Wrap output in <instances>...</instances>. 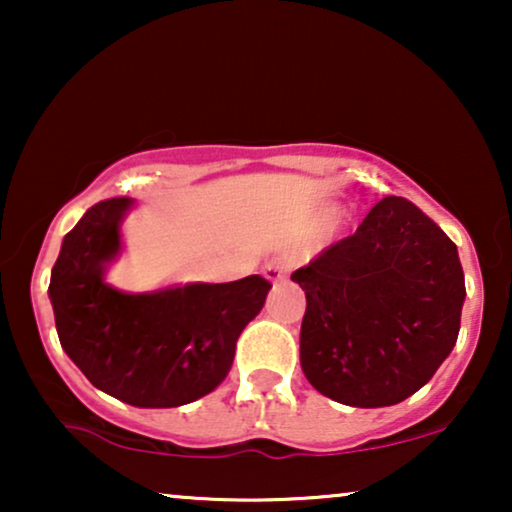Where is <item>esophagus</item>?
<instances>
[{
	"mask_svg": "<svg viewBox=\"0 0 512 512\" xmlns=\"http://www.w3.org/2000/svg\"><path fill=\"white\" fill-rule=\"evenodd\" d=\"M263 277L268 279L270 284H277V282H284L286 279V268L282 261H270L268 265L263 268Z\"/></svg>",
	"mask_w": 512,
	"mask_h": 512,
	"instance_id": "esophagus-1",
	"label": "esophagus"
}]
</instances>
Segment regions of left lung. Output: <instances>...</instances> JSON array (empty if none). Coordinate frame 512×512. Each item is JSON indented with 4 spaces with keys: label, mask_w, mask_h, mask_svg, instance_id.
<instances>
[{
    "label": "left lung",
    "mask_w": 512,
    "mask_h": 512,
    "mask_svg": "<svg viewBox=\"0 0 512 512\" xmlns=\"http://www.w3.org/2000/svg\"><path fill=\"white\" fill-rule=\"evenodd\" d=\"M291 279L307 298L300 366L342 405L405 401L457 342L466 298L457 244L405 198H382L354 235Z\"/></svg>",
    "instance_id": "8db88e82"
}]
</instances>
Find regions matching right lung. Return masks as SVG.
I'll list each match as a JSON object with an SVG mask.
<instances>
[{"label": "right lung", "instance_id": "add662e5", "mask_svg": "<svg viewBox=\"0 0 512 512\" xmlns=\"http://www.w3.org/2000/svg\"><path fill=\"white\" fill-rule=\"evenodd\" d=\"M132 198L90 207L62 240L53 265L55 328L90 384L135 408H179L226 380L244 326L263 310L270 284L181 282L121 291L107 282L123 258L121 226Z\"/></svg>", "mask_w": 512, "mask_h": 512}]
</instances>
